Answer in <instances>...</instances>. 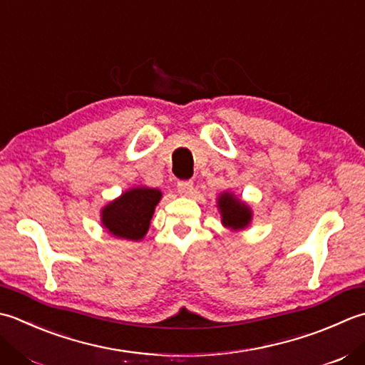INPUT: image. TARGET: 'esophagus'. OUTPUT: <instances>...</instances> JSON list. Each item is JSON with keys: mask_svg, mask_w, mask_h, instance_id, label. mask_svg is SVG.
<instances>
[{"mask_svg": "<svg viewBox=\"0 0 365 365\" xmlns=\"http://www.w3.org/2000/svg\"><path fill=\"white\" fill-rule=\"evenodd\" d=\"M177 190L180 196H191L192 192V182L191 180H182L177 183Z\"/></svg>", "mask_w": 365, "mask_h": 365, "instance_id": "obj_1", "label": "esophagus"}]
</instances>
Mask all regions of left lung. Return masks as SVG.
I'll return each mask as SVG.
<instances>
[{
	"label": "left lung",
	"instance_id": "1",
	"mask_svg": "<svg viewBox=\"0 0 365 365\" xmlns=\"http://www.w3.org/2000/svg\"><path fill=\"white\" fill-rule=\"evenodd\" d=\"M217 207L221 217V225L232 232L244 231L252 223V207L231 191L220 192L217 199Z\"/></svg>",
	"mask_w": 365,
	"mask_h": 365
}]
</instances>
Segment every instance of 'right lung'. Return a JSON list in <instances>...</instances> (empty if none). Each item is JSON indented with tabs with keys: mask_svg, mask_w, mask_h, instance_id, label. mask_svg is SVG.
Returning a JSON list of instances; mask_svg holds the SVG:
<instances>
[{
	"mask_svg": "<svg viewBox=\"0 0 365 365\" xmlns=\"http://www.w3.org/2000/svg\"><path fill=\"white\" fill-rule=\"evenodd\" d=\"M163 192L156 188L133 187L101 209V225L112 237L138 242L145 237Z\"/></svg>",
	"mask_w": 365,
	"mask_h": 365,
	"instance_id": "obj_1",
	"label": "right lung"
}]
</instances>
